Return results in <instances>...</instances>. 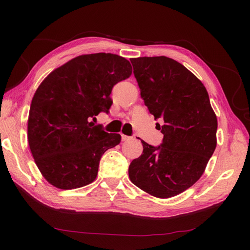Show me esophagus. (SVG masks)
<instances>
[{
	"mask_svg": "<svg viewBox=\"0 0 250 250\" xmlns=\"http://www.w3.org/2000/svg\"><path fill=\"white\" fill-rule=\"evenodd\" d=\"M132 139L131 136H128V135H125V134H121V140L122 142H126V141H130Z\"/></svg>",
	"mask_w": 250,
	"mask_h": 250,
	"instance_id": "esophagus-1",
	"label": "esophagus"
}]
</instances>
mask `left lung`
<instances>
[{
    "label": "left lung",
    "instance_id": "obj_1",
    "mask_svg": "<svg viewBox=\"0 0 250 250\" xmlns=\"http://www.w3.org/2000/svg\"><path fill=\"white\" fill-rule=\"evenodd\" d=\"M141 97L161 125L158 147L142 141L143 153L129 167L136 187L156 198L184 192L204 173L217 145V117L204 84L167 57L131 59Z\"/></svg>",
    "mask_w": 250,
    "mask_h": 250
}]
</instances>
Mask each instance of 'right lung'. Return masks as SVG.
<instances>
[{
  "label": "right lung",
  "instance_id": "1",
  "mask_svg": "<svg viewBox=\"0 0 250 250\" xmlns=\"http://www.w3.org/2000/svg\"><path fill=\"white\" fill-rule=\"evenodd\" d=\"M131 74L125 58L99 52L74 58L42 82L31 102L28 142L50 185L71 190L97 178L101 157L121 136L91 120L101 111L108 113L111 89Z\"/></svg>",
  "mask_w": 250,
  "mask_h": 250
}]
</instances>
